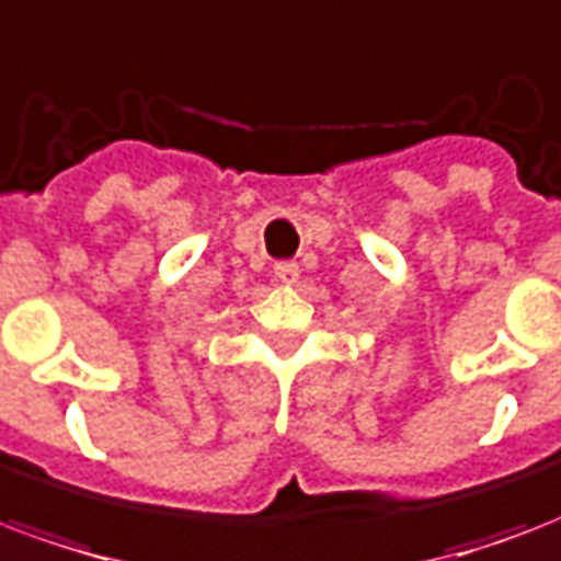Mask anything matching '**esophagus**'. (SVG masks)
I'll return each instance as SVG.
<instances>
[{
  "label": "esophagus",
  "mask_w": 561,
  "mask_h": 561,
  "mask_svg": "<svg viewBox=\"0 0 561 561\" xmlns=\"http://www.w3.org/2000/svg\"><path fill=\"white\" fill-rule=\"evenodd\" d=\"M298 275H301V268H298V263H293V260H280V263H275V277L280 284H295Z\"/></svg>",
  "instance_id": "1"
}]
</instances>
